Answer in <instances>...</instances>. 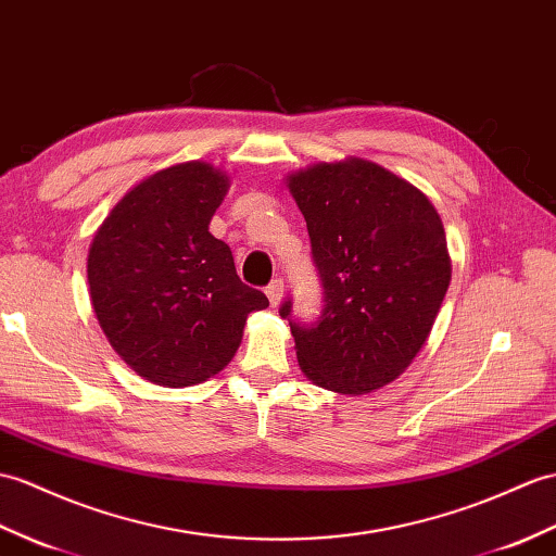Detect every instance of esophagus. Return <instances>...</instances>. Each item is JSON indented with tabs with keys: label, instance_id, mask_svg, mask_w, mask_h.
<instances>
[{
	"label": "esophagus",
	"instance_id": "obj_1",
	"mask_svg": "<svg viewBox=\"0 0 556 556\" xmlns=\"http://www.w3.org/2000/svg\"><path fill=\"white\" fill-rule=\"evenodd\" d=\"M269 303H273V307H277L281 303V295H283V281L281 279H273L269 281V287L265 289Z\"/></svg>",
	"mask_w": 556,
	"mask_h": 556
}]
</instances>
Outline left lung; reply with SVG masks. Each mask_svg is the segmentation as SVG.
Wrapping results in <instances>:
<instances>
[{"label":"left lung","mask_w":556,"mask_h":556,"mask_svg":"<svg viewBox=\"0 0 556 556\" xmlns=\"http://www.w3.org/2000/svg\"><path fill=\"white\" fill-rule=\"evenodd\" d=\"M287 187L325 283L317 325L291 321L299 367L333 393L377 391L417 357L443 305L453 279L443 219L421 189L355 156L291 173Z\"/></svg>","instance_id":"1"}]
</instances>
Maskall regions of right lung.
<instances>
[{"mask_svg": "<svg viewBox=\"0 0 556 556\" xmlns=\"http://www.w3.org/2000/svg\"><path fill=\"white\" fill-rule=\"evenodd\" d=\"M229 185L205 161L165 167L127 191L89 243V301L101 331L141 379L165 389L223 371L247 317L269 305L208 231Z\"/></svg>", "mask_w": 556, "mask_h": 556, "instance_id": "obj_1", "label": "right lung"}]
</instances>
